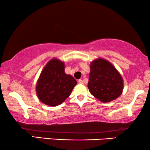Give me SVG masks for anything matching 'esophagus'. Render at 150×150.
Segmentation results:
<instances>
[{
    "label": "esophagus",
    "instance_id": "34e87169",
    "mask_svg": "<svg viewBox=\"0 0 150 150\" xmlns=\"http://www.w3.org/2000/svg\"><path fill=\"white\" fill-rule=\"evenodd\" d=\"M79 83H80V84H83V81L82 79H79Z\"/></svg>",
    "mask_w": 150,
    "mask_h": 150
}]
</instances>
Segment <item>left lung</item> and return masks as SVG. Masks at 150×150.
Returning a JSON list of instances; mask_svg holds the SVG:
<instances>
[{
	"instance_id": "8db88e82",
	"label": "left lung",
	"mask_w": 150,
	"mask_h": 150,
	"mask_svg": "<svg viewBox=\"0 0 150 150\" xmlns=\"http://www.w3.org/2000/svg\"><path fill=\"white\" fill-rule=\"evenodd\" d=\"M123 87L122 78L111 63L102 59L91 63L88 88L94 97L102 102H110L122 94Z\"/></svg>"
}]
</instances>
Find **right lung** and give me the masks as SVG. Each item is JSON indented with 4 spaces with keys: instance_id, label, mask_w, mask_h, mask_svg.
<instances>
[{
    "instance_id": "obj_1",
    "label": "right lung",
    "mask_w": 150,
    "mask_h": 150,
    "mask_svg": "<svg viewBox=\"0 0 150 150\" xmlns=\"http://www.w3.org/2000/svg\"><path fill=\"white\" fill-rule=\"evenodd\" d=\"M64 63L52 59L41 73L36 85L37 95L46 105L55 106L68 98L77 82L64 71Z\"/></svg>"
}]
</instances>
